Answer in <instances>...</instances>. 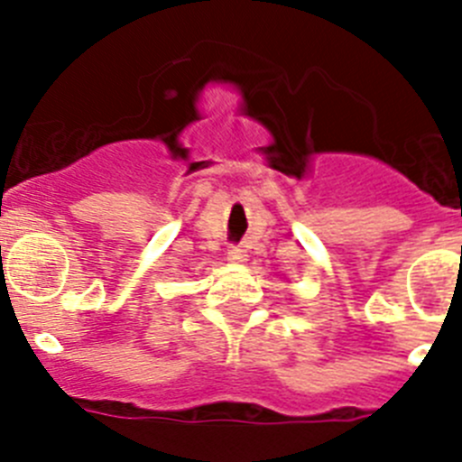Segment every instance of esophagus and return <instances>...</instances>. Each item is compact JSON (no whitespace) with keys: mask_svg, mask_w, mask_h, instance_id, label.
<instances>
[{"mask_svg":"<svg viewBox=\"0 0 462 462\" xmlns=\"http://www.w3.org/2000/svg\"><path fill=\"white\" fill-rule=\"evenodd\" d=\"M226 256L228 261H234V263H243V261H247V250H245L243 245H231Z\"/></svg>","mask_w":462,"mask_h":462,"instance_id":"1","label":"esophagus"}]
</instances>
